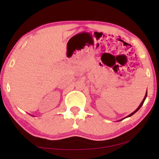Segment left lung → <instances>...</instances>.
<instances>
[{"mask_svg": "<svg viewBox=\"0 0 159 159\" xmlns=\"http://www.w3.org/2000/svg\"><path fill=\"white\" fill-rule=\"evenodd\" d=\"M147 93H146V95H145V97H144V99H143V100H142V103L140 104V105H139V107H138V109H137L136 110H135V111H134V112H133V113H132V114H130V115H129L128 116H127V117H130V116H131L132 115H133L134 114V113H135V112H137V111H138V110L139 109H140V107L142 106V104H144V100H145V99H146V98H147Z\"/></svg>", "mask_w": 159, "mask_h": 159, "instance_id": "8db88e82", "label": "left lung"}]
</instances>
